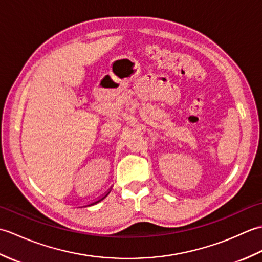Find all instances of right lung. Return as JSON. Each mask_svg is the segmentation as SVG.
Masks as SVG:
<instances>
[{"label":"right lung","instance_id":"obj_1","mask_svg":"<svg viewBox=\"0 0 262 262\" xmlns=\"http://www.w3.org/2000/svg\"><path fill=\"white\" fill-rule=\"evenodd\" d=\"M103 199V198H102ZM100 200H101V199H100ZM100 200H98V202H100ZM98 202H96V203H98Z\"/></svg>","mask_w":262,"mask_h":262}]
</instances>
